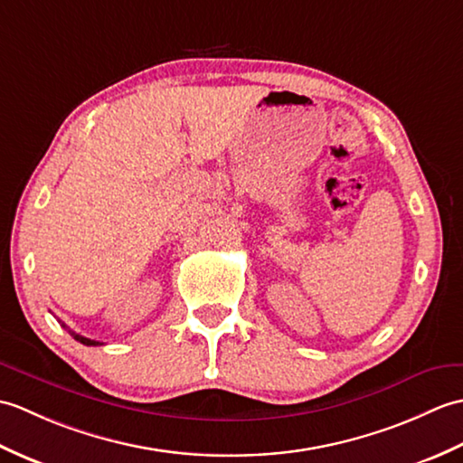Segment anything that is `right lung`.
<instances>
[{
  "instance_id": "add662e5",
  "label": "right lung",
  "mask_w": 463,
  "mask_h": 463,
  "mask_svg": "<svg viewBox=\"0 0 463 463\" xmlns=\"http://www.w3.org/2000/svg\"><path fill=\"white\" fill-rule=\"evenodd\" d=\"M61 326L65 328V331L75 338V341H79V343H83V345H87V346H99V345H102V343H99V341H90V338H87V336H80L79 333H75V331H71V328L65 325V323H61Z\"/></svg>"
}]
</instances>
